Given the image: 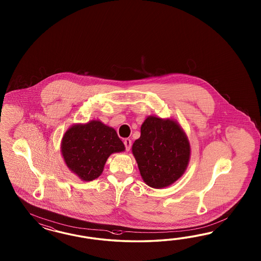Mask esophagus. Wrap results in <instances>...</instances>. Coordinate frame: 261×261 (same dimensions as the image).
I'll return each instance as SVG.
<instances>
[{"label": "esophagus", "mask_w": 261, "mask_h": 261, "mask_svg": "<svg viewBox=\"0 0 261 261\" xmlns=\"http://www.w3.org/2000/svg\"><path fill=\"white\" fill-rule=\"evenodd\" d=\"M123 143H124V146H125V150H130L131 145H132V142H131V140H129V139H125Z\"/></svg>", "instance_id": "34e87169"}]
</instances>
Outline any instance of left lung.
Listing matches in <instances>:
<instances>
[{
  "label": "left lung",
  "mask_w": 261,
  "mask_h": 261,
  "mask_svg": "<svg viewBox=\"0 0 261 261\" xmlns=\"http://www.w3.org/2000/svg\"><path fill=\"white\" fill-rule=\"evenodd\" d=\"M132 152L143 181L162 189L177 181L190 161V142L179 124L171 119L148 117Z\"/></svg>",
  "instance_id": "obj_1"
}]
</instances>
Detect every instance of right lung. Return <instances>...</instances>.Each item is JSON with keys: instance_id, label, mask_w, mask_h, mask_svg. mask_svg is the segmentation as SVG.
<instances>
[{"instance_id": "right-lung-1", "label": "right lung", "mask_w": 261, "mask_h": 261, "mask_svg": "<svg viewBox=\"0 0 261 261\" xmlns=\"http://www.w3.org/2000/svg\"><path fill=\"white\" fill-rule=\"evenodd\" d=\"M124 149L116 130L99 120L71 126L61 143L66 165L83 181L99 177L111 154Z\"/></svg>"}]
</instances>
